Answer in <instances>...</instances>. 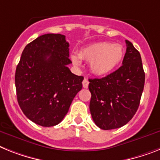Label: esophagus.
I'll return each mask as SVG.
<instances>
[{"mask_svg": "<svg viewBox=\"0 0 160 160\" xmlns=\"http://www.w3.org/2000/svg\"><path fill=\"white\" fill-rule=\"evenodd\" d=\"M83 87H84V88H87L88 87V80H87L86 78H84V80H83Z\"/></svg>", "mask_w": 160, "mask_h": 160, "instance_id": "obj_1", "label": "esophagus"}]
</instances>
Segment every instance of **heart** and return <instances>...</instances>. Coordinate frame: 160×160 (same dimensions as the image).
Wrapping results in <instances>:
<instances>
[{
    "label": "heart",
    "mask_w": 160,
    "mask_h": 160,
    "mask_svg": "<svg viewBox=\"0 0 160 160\" xmlns=\"http://www.w3.org/2000/svg\"><path fill=\"white\" fill-rule=\"evenodd\" d=\"M124 55L123 47L110 42L96 43L80 51L79 56L72 54L71 58L75 65H80V59L89 62L91 72L97 76H104L115 69Z\"/></svg>",
    "instance_id": "b5f03b06"
}]
</instances>
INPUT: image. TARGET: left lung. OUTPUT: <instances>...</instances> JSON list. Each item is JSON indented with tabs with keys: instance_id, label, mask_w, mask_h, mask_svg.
I'll list each match as a JSON object with an SVG mask.
<instances>
[{
	"instance_id": "left-lung-1",
	"label": "left lung",
	"mask_w": 160,
	"mask_h": 160,
	"mask_svg": "<svg viewBox=\"0 0 160 160\" xmlns=\"http://www.w3.org/2000/svg\"><path fill=\"white\" fill-rule=\"evenodd\" d=\"M123 65L105 77L89 79V109L96 125L102 129L120 128L132 119L140 104L145 72L140 53L125 41Z\"/></svg>"
}]
</instances>
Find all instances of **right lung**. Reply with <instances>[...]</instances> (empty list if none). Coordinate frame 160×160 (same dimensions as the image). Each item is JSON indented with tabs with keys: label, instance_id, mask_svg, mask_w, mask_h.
<instances>
[{
	"label": "right lung",
	"instance_id": "1",
	"mask_svg": "<svg viewBox=\"0 0 160 160\" xmlns=\"http://www.w3.org/2000/svg\"><path fill=\"white\" fill-rule=\"evenodd\" d=\"M70 63L64 35H42L24 48L16 68V92L21 110L35 123L58 124L82 88L84 77L72 73Z\"/></svg>",
	"mask_w": 160,
	"mask_h": 160
}]
</instances>
